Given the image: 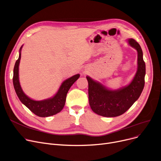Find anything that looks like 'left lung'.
<instances>
[{
	"label": "left lung",
	"mask_w": 161,
	"mask_h": 161,
	"mask_svg": "<svg viewBox=\"0 0 161 161\" xmlns=\"http://www.w3.org/2000/svg\"><path fill=\"white\" fill-rule=\"evenodd\" d=\"M129 44L137 51V71L134 80L128 86L117 91L106 89L89 77L88 94L89 105L95 113L104 117H115L125 113L140 96L145 85V64L142 48L134 39Z\"/></svg>",
	"instance_id": "obj_1"
}]
</instances>
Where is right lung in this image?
Here are the masks:
<instances>
[{
	"label": "right lung",
	"mask_w": 161,
	"mask_h": 161,
	"mask_svg": "<svg viewBox=\"0 0 161 161\" xmlns=\"http://www.w3.org/2000/svg\"><path fill=\"white\" fill-rule=\"evenodd\" d=\"M22 47L20 48L19 58L16 60L14 68L13 74V85L19 99L33 113L38 116L47 117L58 113L64 107L66 95L68 90L73 85V83L80 78V74L74 75L71 78L65 80L62 83L57 93L51 99L41 101L32 100L24 94L19 82L18 69L19 60L21 58Z\"/></svg>",
	"instance_id": "1"
}]
</instances>
